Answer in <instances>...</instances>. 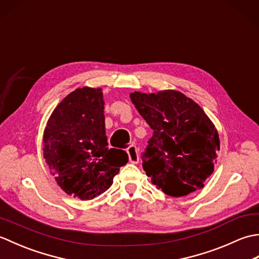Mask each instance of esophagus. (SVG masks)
Here are the masks:
<instances>
[{
  "instance_id": "34e87169",
  "label": "esophagus",
  "mask_w": 259,
  "mask_h": 259,
  "mask_svg": "<svg viewBox=\"0 0 259 259\" xmlns=\"http://www.w3.org/2000/svg\"><path fill=\"white\" fill-rule=\"evenodd\" d=\"M129 157V161L131 163H138L139 162V155H138V149H137L136 146H130L126 150Z\"/></svg>"
}]
</instances>
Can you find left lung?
Wrapping results in <instances>:
<instances>
[{
    "mask_svg": "<svg viewBox=\"0 0 259 259\" xmlns=\"http://www.w3.org/2000/svg\"><path fill=\"white\" fill-rule=\"evenodd\" d=\"M130 99L153 130L141 157L151 183L174 197L201 189L213 172L221 147L216 126L208 115L176 90L135 91Z\"/></svg>",
    "mask_w": 259,
    "mask_h": 259,
    "instance_id": "left-lung-1",
    "label": "left lung"
}]
</instances>
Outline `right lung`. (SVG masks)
Listing matches in <instances>:
<instances>
[{
	"label": "right lung",
	"mask_w": 259,
	"mask_h": 259,
	"mask_svg": "<svg viewBox=\"0 0 259 259\" xmlns=\"http://www.w3.org/2000/svg\"><path fill=\"white\" fill-rule=\"evenodd\" d=\"M101 88L83 87L53 110L43 134V157L65 194L90 200L113 183L126 152L108 148Z\"/></svg>",
	"instance_id": "1"
}]
</instances>
